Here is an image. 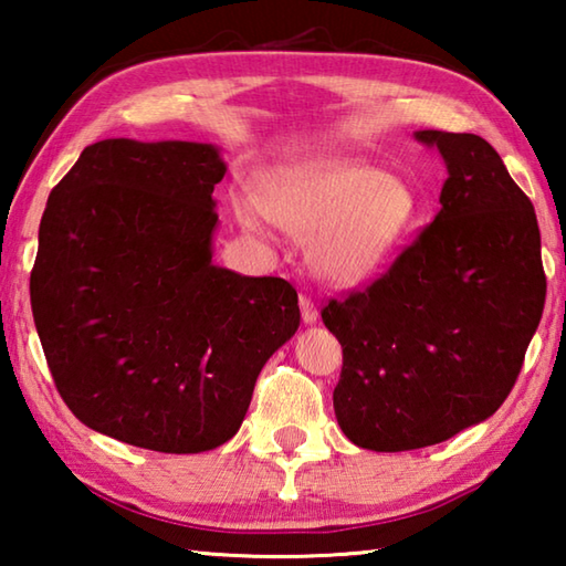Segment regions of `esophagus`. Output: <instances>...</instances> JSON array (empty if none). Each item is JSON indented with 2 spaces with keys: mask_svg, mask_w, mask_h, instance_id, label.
I'll return each instance as SVG.
<instances>
[{
  "mask_svg": "<svg viewBox=\"0 0 566 566\" xmlns=\"http://www.w3.org/2000/svg\"><path fill=\"white\" fill-rule=\"evenodd\" d=\"M300 310H302V319H304V324H314L317 322V304L312 302V296H306V294H302L300 296Z\"/></svg>",
  "mask_w": 566,
  "mask_h": 566,
  "instance_id": "1",
  "label": "esophagus"
}]
</instances>
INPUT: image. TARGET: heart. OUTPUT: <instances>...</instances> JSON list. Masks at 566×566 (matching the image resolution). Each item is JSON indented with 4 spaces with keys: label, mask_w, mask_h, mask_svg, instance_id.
Returning <instances> with one entry per match:
<instances>
[{
    "label": "heart",
    "mask_w": 566,
    "mask_h": 566,
    "mask_svg": "<svg viewBox=\"0 0 566 566\" xmlns=\"http://www.w3.org/2000/svg\"><path fill=\"white\" fill-rule=\"evenodd\" d=\"M421 214L405 177L357 159H327L282 169L266 179L260 199H237V217L262 232L266 219L302 242L324 280L357 284L405 244Z\"/></svg>",
    "instance_id": "b5f03b06"
}]
</instances>
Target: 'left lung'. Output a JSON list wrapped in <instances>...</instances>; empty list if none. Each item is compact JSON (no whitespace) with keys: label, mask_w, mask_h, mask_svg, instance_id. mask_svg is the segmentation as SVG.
Here are the masks:
<instances>
[{"label":"left lung","mask_w":566,"mask_h":566,"mask_svg":"<svg viewBox=\"0 0 566 566\" xmlns=\"http://www.w3.org/2000/svg\"><path fill=\"white\" fill-rule=\"evenodd\" d=\"M415 137L447 165L442 209L367 290L322 310L342 344L334 415L375 452L439 444L492 417L547 296L534 207L496 149L476 134Z\"/></svg>","instance_id":"1"}]
</instances>
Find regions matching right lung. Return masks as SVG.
<instances>
[{"mask_svg":"<svg viewBox=\"0 0 566 566\" xmlns=\"http://www.w3.org/2000/svg\"><path fill=\"white\" fill-rule=\"evenodd\" d=\"M224 171L212 145L104 139L46 199L32 314L56 391L94 432L165 454L229 442L300 327L290 282L212 262Z\"/></svg>","mask_w":566,"mask_h":566,"instance_id":"obj_1","label":"right lung"}]
</instances>
